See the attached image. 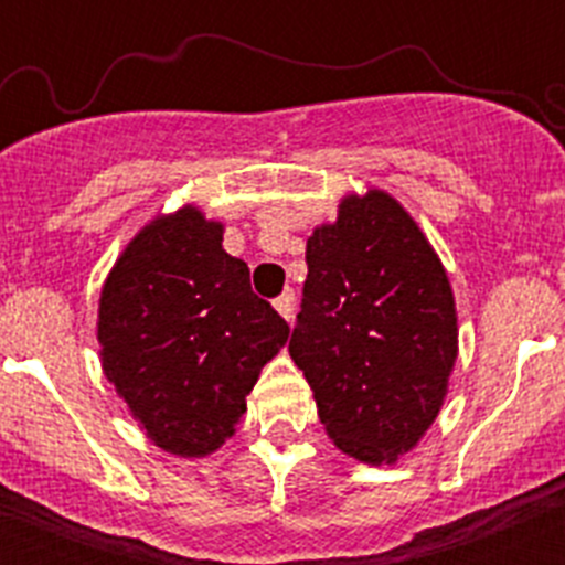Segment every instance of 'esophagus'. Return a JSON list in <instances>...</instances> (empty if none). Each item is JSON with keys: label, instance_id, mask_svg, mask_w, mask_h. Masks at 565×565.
<instances>
[{"label": "esophagus", "instance_id": "obj_1", "mask_svg": "<svg viewBox=\"0 0 565 565\" xmlns=\"http://www.w3.org/2000/svg\"><path fill=\"white\" fill-rule=\"evenodd\" d=\"M273 306H276V311L287 319V322H292L295 319V292L292 289H287V292L278 295V298L273 300Z\"/></svg>", "mask_w": 565, "mask_h": 565}]
</instances>
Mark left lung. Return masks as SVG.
<instances>
[{"label":"left lung","instance_id":"obj_1","mask_svg":"<svg viewBox=\"0 0 565 565\" xmlns=\"http://www.w3.org/2000/svg\"><path fill=\"white\" fill-rule=\"evenodd\" d=\"M309 276L289 355L330 440L391 465L424 437L457 361L446 270L407 210L383 191L347 196L306 243Z\"/></svg>","mask_w":565,"mask_h":565}]
</instances>
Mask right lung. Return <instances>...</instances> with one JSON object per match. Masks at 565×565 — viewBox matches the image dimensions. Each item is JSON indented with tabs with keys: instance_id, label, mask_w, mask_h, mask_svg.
<instances>
[{
	"instance_id": "right-lung-1",
	"label": "right lung",
	"mask_w": 565,
	"mask_h": 565,
	"mask_svg": "<svg viewBox=\"0 0 565 565\" xmlns=\"http://www.w3.org/2000/svg\"><path fill=\"white\" fill-rule=\"evenodd\" d=\"M196 207L152 221L108 273L98 311L104 372L152 443L204 457L235 435L289 324L254 295L248 265Z\"/></svg>"
}]
</instances>
